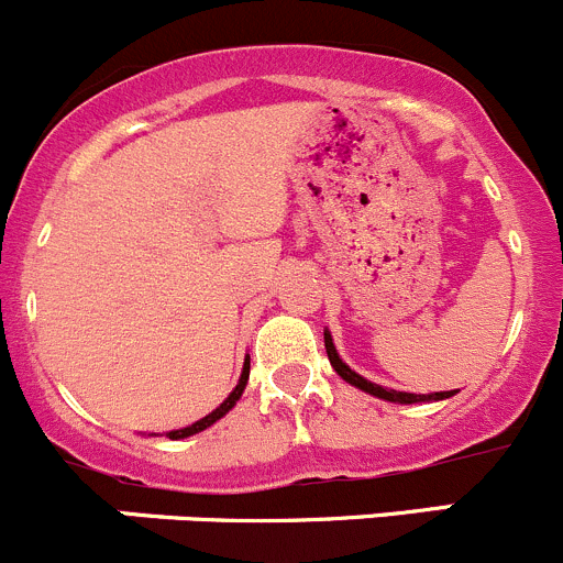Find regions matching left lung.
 <instances>
[{
  "label": "left lung",
  "instance_id": "8db88e82",
  "mask_svg": "<svg viewBox=\"0 0 563 563\" xmlns=\"http://www.w3.org/2000/svg\"><path fill=\"white\" fill-rule=\"evenodd\" d=\"M323 345H327V356H329V362H332L334 373H338V376L343 378L345 384H351V387L367 391V395H373V397H382V400H387V402H400V406H411V402H435V400H446V397L457 395V389L430 391V395H413V391L387 389V387H382V384L367 382L365 376H360V373H356V371H351V367L345 365L343 360H340V354H338V349H334L332 334H329V329H323Z\"/></svg>",
  "mask_w": 563,
  "mask_h": 563
}]
</instances>
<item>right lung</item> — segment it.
I'll use <instances>...</instances> for the list:
<instances>
[{
	"label": "right lung",
	"instance_id": "1",
	"mask_svg": "<svg viewBox=\"0 0 563 563\" xmlns=\"http://www.w3.org/2000/svg\"><path fill=\"white\" fill-rule=\"evenodd\" d=\"M247 378H250V356H247V360H245V365H242V376H240V382H236V387L231 389V395L225 397V400L220 402V406L214 408L212 413H207V417H203V419H198V422L187 424V428H179V430H168V433H166V439H172V441H179V439H187V435H196V433H201V430L212 428V424L218 422V419H223L225 413H229L231 408L236 406V400H240V397H242V391H245V387H247ZM152 435H155V433H152Z\"/></svg>",
	"mask_w": 563,
	"mask_h": 563
}]
</instances>
